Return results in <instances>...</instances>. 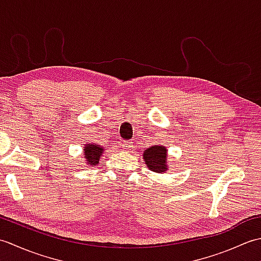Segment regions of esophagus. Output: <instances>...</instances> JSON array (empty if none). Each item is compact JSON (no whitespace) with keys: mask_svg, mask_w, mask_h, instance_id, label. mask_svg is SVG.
Returning <instances> with one entry per match:
<instances>
[{"mask_svg":"<svg viewBox=\"0 0 261 261\" xmlns=\"http://www.w3.org/2000/svg\"><path fill=\"white\" fill-rule=\"evenodd\" d=\"M122 147H123L124 150L129 151V150H131L132 148H134V143L130 142V141H124L123 143H122Z\"/></svg>","mask_w":261,"mask_h":261,"instance_id":"obj_1","label":"esophagus"}]
</instances>
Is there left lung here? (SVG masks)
Listing matches in <instances>:
<instances>
[{"label": "left lung", "mask_w": 261, "mask_h": 261, "mask_svg": "<svg viewBox=\"0 0 261 261\" xmlns=\"http://www.w3.org/2000/svg\"><path fill=\"white\" fill-rule=\"evenodd\" d=\"M165 146L154 145L147 148L143 151V159L149 170L154 171L158 174H164L170 167L168 166V152Z\"/></svg>", "instance_id": "1"}]
</instances>
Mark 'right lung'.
I'll return each mask as SVG.
<instances>
[{
  "label": "right lung",
  "instance_id": "1",
  "mask_svg": "<svg viewBox=\"0 0 261 261\" xmlns=\"http://www.w3.org/2000/svg\"><path fill=\"white\" fill-rule=\"evenodd\" d=\"M83 151H84L85 164L93 167V166H96L99 163V160H101L104 152V147L96 145V143H86V145H84Z\"/></svg>",
  "mask_w": 261,
  "mask_h": 261
}]
</instances>
